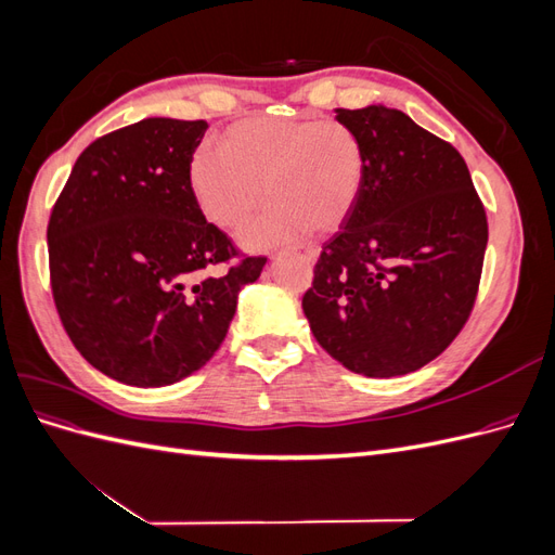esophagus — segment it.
<instances>
[{"label": "esophagus", "instance_id": "obj_1", "mask_svg": "<svg viewBox=\"0 0 555 555\" xmlns=\"http://www.w3.org/2000/svg\"><path fill=\"white\" fill-rule=\"evenodd\" d=\"M304 259H306V261H314V251H306Z\"/></svg>", "mask_w": 555, "mask_h": 555}]
</instances>
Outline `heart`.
Returning a JSON list of instances; mask_svg holds the SVG:
<instances>
[{"mask_svg":"<svg viewBox=\"0 0 555 555\" xmlns=\"http://www.w3.org/2000/svg\"><path fill=\"white\" fill-rule=\"evenodd\" d=\"M217 149L220 154L194 153L192 196L224 231L245 227L266 198L271 206L245 233L251 247L289 243L308 231L326 236L357 204L365 155L357 133L338 120L249 117L229 127Z\"/></svg>","mask_w":555,"mask_h":555,"instance_id":"heart-1","label":"heart"}]
</instances>
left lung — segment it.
I'll use <instances>...</instances> for the list:
<instances>
[{
    "instance_id": "obj_1",
    "label": "left lung",
    "mask_w": 555,
    "mask_h": 555,
    "mask_svg": "<svg viewBox=\"0 0 555 555\" xmlns=\"http://www.w3.org/2000/svg\"><path fill=\"white\" fill-rule=\"evenodd\" d=\"M365 166L357 204L314 263L304 312L347 371L408 375L453 343L475 308L486 210L451 143L389 106L335 108Z\"/></svg>"
}]
</instances>
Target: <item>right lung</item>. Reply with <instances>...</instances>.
Wrapping results in <instances>:
<instances>
[{"instance_id":"right-lung-1","label":"right lung","mask_w":555,"mask_h":555,"mask_svg":"<svg viewBox=\"0 0 555 555\" xmlns=\"http://www.w3.org/2000/svg\"><path fill=\"white\" fill-rule=\"evenodd\" d=\"M206 120L147 117L82 150L48 222L50 287L82 359L122 384L166 386L206 365L238 292L266 257H241L206 222L190 162Z\"/></svg>"}]
</instances>
